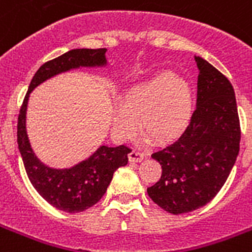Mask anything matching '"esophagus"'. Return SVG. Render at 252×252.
<instances>
[{"mask_svg":"<svg viewBox=\"0 0 252 252\" xmlns=\"http://www.w3.org/2000/svg\"><path fill=\"white\" fill-rule=\"evenodd\" d=\"M128 158H129L130 162H141L145 158V154L141 153V152H137V150H132Z\"/></svg>","mask_w":252,"mask_h":252,"instance_id":"34e87169","label":"esophagus"}]
</instances>
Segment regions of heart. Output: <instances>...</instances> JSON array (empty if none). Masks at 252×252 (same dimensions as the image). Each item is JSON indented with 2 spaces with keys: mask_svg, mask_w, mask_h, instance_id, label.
<instances>
[{
  "mask_svg": "<svg viewBox=\"0 0 252 252\" xmlns=\"http://www.w3.org/2000/svg\"><path fill=\"white\" fill-rule=\"evenodd\" d=\"M192 114V93L186 78L159 72L123 95L122 107L114 111L115 133L126 138L137 128L156 142L178 137Z\"/></svg>",
  "mask_w": 252,
  "mask_h": 252,
  "instance_id": "heart-1",
  "label": "heart"
}]
</instances>
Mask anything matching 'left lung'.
<instances>
[{
  "instance_id": "8db88e82",
  "label": "left lung",
  "mask_w": 252,
  "mask_h": 252,
  "mask_svg": "<svg viewBox=\"0 0 252 252\" xmlns=\"http://www.w3.org/2000/svg\"><path fill=\"white\" fill-rule=\"evenodd\" d=\"M196 110L176 141L152 154L162 166L161 179L148 188L154 203L172 215L204 207L226 182L241 141L234 89L222 73L201 57Z\"/></svg>"
}]
</instances>
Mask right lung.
I'll return each mask as SVG.
<instances>
[{
	"instance_id": "right-lung-1",
	"label": "right lung",
	"mask_w": 252,
	"mask_h": 252,
	"mask_svg": "<svg viewBox=\"0 0 252 252\" xmlns=\"http://www.w3.org/2000/svg\"><path fill=\"white\" fill-rule=\"evenodd\" d=\"M104 55L106 48L72 49L44 63L31 80L18 116V148L30 182L45 201L68 213L86 211L98 203L106 193L114 172L128 163V154L132 150L126 145L116 148L100 146L86 161L70 168L56 170L43 165L33 154L26 132L27 102L30 93L37 85L59 73L80 66L106 65Z\"/></svg>"
}]
</instances>
